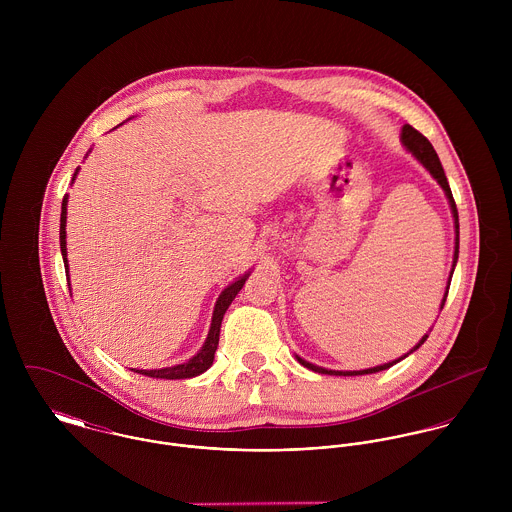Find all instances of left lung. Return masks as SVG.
Returning <instances> with one entry per match:
<instances>
[{
  "label": "left lung",
  "instance_id": "1",
  "mask_svg": "<svg viewBox=\"0 0 512 512\" xmlns=\"http://www.w3.org/2000/svg\"><path fill=\"white\" fill-rule=\"evenodd\" d=\"M400 142H402V146L406 151H410L424 167H426V171L438 181L439 187L443 189V193H445V197H447V203H449V209H451V215H453V228H455V250H453V264H451V272H449V282H451V276H453V270H455V264H457V258H459V217H457V207H455V201H453V195H451V189H449V183H447V177H445V173H443V167H441V163H439L438 153H436V149L434 146L428 142V138L426 136H422L418 130H414L410 124H404L402 126V134H400ZM447 282V284H449ZM447 290H449V286L445 288V295H443V299H441V305H439V311L443 309V303H445V297H447ZM428 339V335H424L420 341H418V345L414 347V349H410V353H414V351H418L422 345H424V341ZM410 353H406L404 357H400L398 361H390V363H384V365L372 366V368H363V370H331V368H323V366L313 365V363H309V361H305V359H301L299 355H295V359H297V363L301 366H305V368H309V370H313V372H319V374H333V376H359V374H372V372H380V370H386V368H390L392 365H396V363H400L402 359H406Z\"/></svg>",
  "mask_w": 512,
  "mask_h": 512
}]
</instances>
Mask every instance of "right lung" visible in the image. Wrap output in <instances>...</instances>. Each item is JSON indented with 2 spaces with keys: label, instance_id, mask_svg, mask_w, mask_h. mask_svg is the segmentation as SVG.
I'll return each mask as SVG.
<instances>
[{
  "label": "right lung",
  "instance_id": "add662e5",
  "mask_svg": "<svg viewBox=\"0 0 512 512\" xmlns=\"http://www.w3.org/2000/svg\"><path fill=\"white\" fill-rule=\"evenodd\" d=\"M88 155V153H86ZM78 169L74 171V179L78 175ZM67 205H69V195H65L63 199V207H61V254H63V262H65V270H67V276H69V260H67ZM250 272L242 274L240 278H236L232 284H228L222 292H220L219 299L215 303V309H213V319H211V329H209V335L203 343V347L199 349L197 355H193L189 361L181 363V365L165 366V368H153V370H136L132 368L134 372H140V374H146L151 378H165V380H181V378H193V376H199L203 374L207 368L213 366L215 361V353H217V347H219V335H220V323H222V317L228 309V305L232 303V299L236 297V293L242 290L244 282L248 280ZM69 280V278H67Z\"/></svg>",
  "mask_w": 512,
  "mask_h": 512
}]
</instances>
